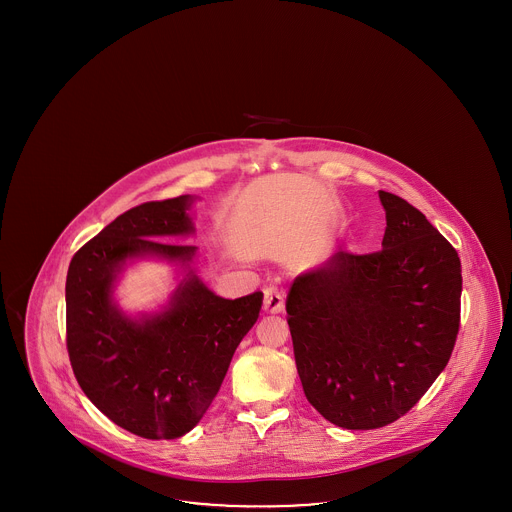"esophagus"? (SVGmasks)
Masks as SVG:
<instances>
[{
  "mask_svg": "<svg viewBox=\"0 0 512 512\" xmlns=\"http://www.w3.org/2000/svg\"><path fill=\"white\" fill-rule=\"evenodd\" d=\"M263 309L265 313L270 315H278L284 311V295L278 290V288H267L265 290V301H263Z\"/></svg>",
  "mask_w": 512,
  "mask_h": 512,
  "instance_id": "obj_1",
  "label": "esophagus"
}]
</instances>
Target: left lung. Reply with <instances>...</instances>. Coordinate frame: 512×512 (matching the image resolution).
Returning a JSON list of instances; mask_svg holds the SVG:
<instances>
[{"label":"left lung","mask_w":512,"mask_h":512,"mask_svg":"<svg viewBox=\"0 0 512 512\" xmlns=\"http://www.w3.org/2000/svg\"><path fill=\"white\" fill-rule=\"evenodd\" d=\"M382 251L334 253L301 272L286 311L309 403L345 430L388 426L449 363L461 318V259L405 199L378 192Z\"/></svg>","instance_id":"obj_1"}]
</instances>
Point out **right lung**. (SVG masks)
<instances>
[{
	"label": "right lung",
	"instance_id": "add662e5",
	"mask_svg": "<svg viewBox=\"0 0 512 512\" xmlns=\"http://www.w3.org/2000/svg\"><path fill=\"white\" fill-rule=\"evenodd\" d=\"M194 195L138 205L76 251L67 272V349L86 397L117 426L176 439L203 418L253 328L263 293L224 299L195 274L197 247L159 240L195 232ZM155 258L177 267L179 286L151 314L128 316L114 290L126 266Z\"/></svg>",
	"mask_w": 512,
	"mask_h": 512
}]
</instances>
